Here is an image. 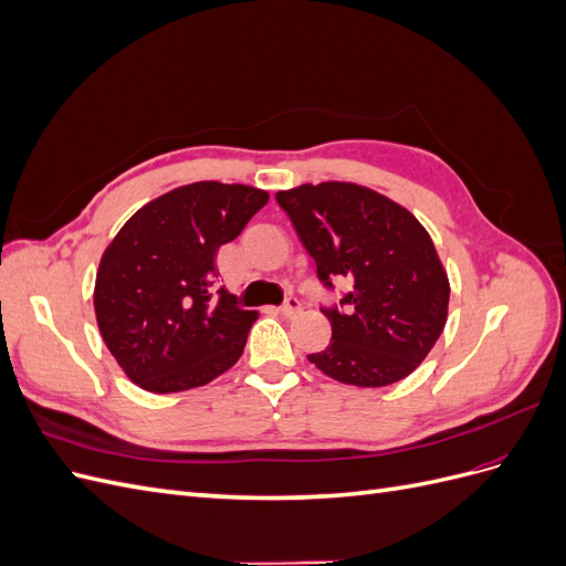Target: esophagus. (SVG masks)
<instances>
[{
  "instance_id": "1",
  "label": "esophagus",
  "mask_w": 566,
  "mask_h": 566,
  "mask_svg": "<svg viewBox=\"0 0 566 566\" xmlns=\"http://www.w3.org/2000/svg\"><path fill=\"white\" fill-rule=\"evenodd\" d=\"M302 312V302L297 300V297H285V302L281 304V314L283 316H295V314H300Z\"/></svg>"
}]
</instances>
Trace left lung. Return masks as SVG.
Listing matches in <instances>:
<instances>
[{"label":"left lung","mask_w":566,"mask_h":566,"mask_svg":"<svg viewBox=\"0 0 566 566\" xmlns=\"http://www.w3.org/2000/svg\"><path fill=\"white\" fill-rule=\"evenodd\" d=\"M276 202L314 256L325 290H352L321 312L333 339L310 354L331 378L356 387L403 380L430 354L449 312V279L430 233L401 205L356 184H304Z\"/></svg>","instance_id":"1"}]
</instances>
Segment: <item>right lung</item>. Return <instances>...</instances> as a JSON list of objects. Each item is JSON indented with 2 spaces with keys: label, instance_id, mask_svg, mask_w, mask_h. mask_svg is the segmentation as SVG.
<instances>
[{
  "label": "right lung",
  "instance_id": "obj_1",
  "mask_svg": "<svg viewBox=\"0 0 566 566\" xmlns=\"http://www.w3.org/2000/svg\"><path fill=\"white\" fill-rule=\"evenodd\" d=\"M266 200V191L243 184H188L148 202L113 238L96 273L94 310L132 382L184 391L241 358L256 312L214 287V256Z\"/></svg>",
  "mask_w": 566,
  "mask_h": 566
}]
</instances>
